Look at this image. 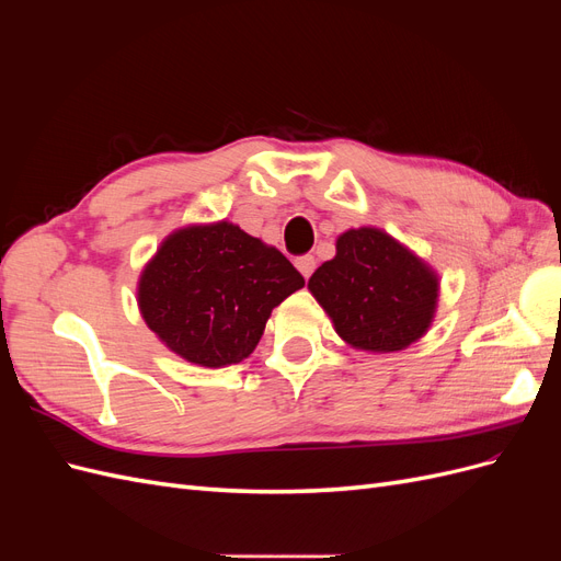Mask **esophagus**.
<instances>
[{
    "label": "esophagus",
    "instance_id": "1",
    "mask_svg": "<svg viewBox=\"0 0 561 561\" xmlns=\"http://www.w3.org/2000/svg\"><path fill=\"white\" fill-rule=\"evenodd\" d=\"M295 266L299 268V274H301L304 278H309V276L313 274V268H316V257H313V254H304V257H299V260L295 262Z\"/></svg>",
    "mask_w": 561,
    "mask_h": 561
}]
</instances>
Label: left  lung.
Returning <instances> with one entry per match:
<instances>
[{"label": "left lung", "instance_id": "1", "mask_svg": "<svg viewBox=\"0 0 561 561\" xmlns=\"http://www.w3.org/2000/svg\"><path fill=\"white\" fill-rule=\"evenodd\" d=\"M309 293L351 348L396 353L431 330L439 276L383 229L360 227L336 236V254L313 271Z\"/></svg>", "mask_w": 561, "mask_h": 561}]
</instances>
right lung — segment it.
Instances as JSON below:
<instances>
[{
	"mask_svg": "<svg viewBox=\"0 0 561 561\" xmlns=\"http://www.w3.org/2000/svg\"><path fill=\"white\" fill-rule=\"evenodd\" d=\"M299 287L280 250L219 219L165 236L138 278V309L165 348L217 369L245 360L271 311Z\"/></svg>",
	"mask_w": 561,
	"mask_h": 561,
	"instance_id": "add662e5",
	"label": "right lung"
}]
</instances>
